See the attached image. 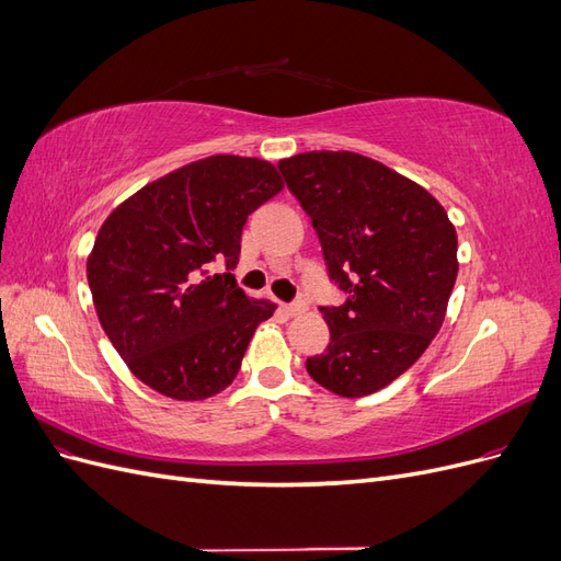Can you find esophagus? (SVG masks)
I'll return each instance as SVG.
<instances>
[{"instance_id":"34e87169","label":"esophagus","mask_w":561,"mask_h":561,"mask_svg":"<svg viewBox=\"0 0 561 561\" xmlns=\"http://www.w3.org/2000/svg\"><path fill=\"white\" fill-rule=\"evenodd\" d=\"M304 311H307V304H304V301H297V304H285V307H283V313H285V316H290V318L301 316Z\"/></svg>"}]
</instances>
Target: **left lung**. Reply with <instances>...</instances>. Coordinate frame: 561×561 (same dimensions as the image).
Instances as JSON below:
<instances>
[{
  "label": "left lung",
  "instance_id": "left-lung-1",
  "mask_svg": "<svg viewBox=\"0 0 561 561\" xmlns=\"http://www.w3.org/2000/svg\"><path fill=\"white\" fill-rule=\"evenodd\" d=\"M278 168L311 217L330 278L348 293L344 307H320L330 344L307 360L309 375L342 398L377 393L443 328L456 229L421 184L355 151H304Z\"/></svg>",
  "mask_w": 561,
  "mask_h": 561
}]
</instances>
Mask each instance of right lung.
I'll return each mask as SVG.
<instances>
[{"instance_id": "obj_1", "label": "right lung", "mask_w": 561, "mask_h": 561, "mask_svg": "<svg viewBox=\"0 0 561 561\" xmlns=\"http://www.w3.org/2000/svg\"><path fill=\"white\" fill-rule=\"evenodd\" d=\"M280 190L274 163L215 154L145 184L110 213L87 276L100 325L145 386L196 402L239 375L276 304L248 297L229 271L248 215ZM213 263H227L228 274L210 275Z\"/></svg>"}]
</instances>
